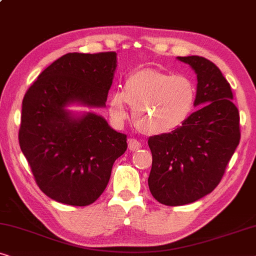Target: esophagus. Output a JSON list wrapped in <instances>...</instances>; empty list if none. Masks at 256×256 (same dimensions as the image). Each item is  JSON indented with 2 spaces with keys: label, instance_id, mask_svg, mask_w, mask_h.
Returning <instances> with one entry per match:
<instances>
[{
  "label": "esophagus",
  "instance_id": "1",
  "mask_svg": "<svg viewBox=\"0 0 256 256\" xmlns=\"http://www.w3.org/2000/svg\"><path fill=\"white\" fill-rule=\"evenodd\" d=\"M140 147H142V142L139 140H136L134 138H131L128 140V148L131 150H138Z\"/></svg>",
  "mask_w": 256,
  "mask_h": 256
}]
</instances>
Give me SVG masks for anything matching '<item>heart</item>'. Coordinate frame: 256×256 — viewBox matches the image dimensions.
Here are the masks:
<instances>
[{
	"mask_svg": "<svg viewBox=\"0 0 256 256\" xmlns=\"http://www.w3.org/2000/svg\"><path fill=\"white\" fill-rule=\"evenodd\" d=\"M196 100V84L186 75L142 70L125 80L124 92H112L109 114L114 124L122 125L128 118V104L139 131L164 136L186 124L195 110Z\"/></svg>",
	"mask_w": 256,
	"mask_h": 256,
	"instance_id": "b5f03b06",
	"label": "heart"
}]
</instances>
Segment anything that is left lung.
<instances>
[{
    "instance_id": "left-lung-1",
    "label": "left lung",
    "mask_w": 256,
    "mask_h": 256,
    "mask_svg": "<svg viewBox=\"0 0 256 256\" xmlns=\"http://www.w3.org/2000/svg\"><path fill=\"white\" fill-rule=\"evenodd\" d=\"M197 74L195 111L176 131L148 139V186L168 206L192 203L214 192L240 142V114L228 80L203 56H178Z\"/></svg>"
}]
</instances>
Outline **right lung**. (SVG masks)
<instances>
[{"label": "right lung", "mask_w": 256, "mask_h": 256, "mask_svg": "<svg viewBox=\"0 0 256 256\" xmlns=\"http://www.w3.org/2000/svg\"><path fill=\"white\" fill-rule=\"evenodd\" d=\"M116 52L67 53L39 74L25 92L18 140L39 189L60 203L87 206L102 195L126 134L89 112L64 109L81 102L103 106L112 84Z\"/></svg>", "instance_id": "1"}]
</instances>
